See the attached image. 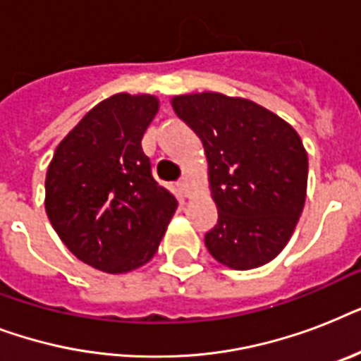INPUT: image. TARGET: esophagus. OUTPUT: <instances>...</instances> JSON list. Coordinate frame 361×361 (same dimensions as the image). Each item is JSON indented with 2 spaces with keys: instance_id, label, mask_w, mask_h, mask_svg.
Wrapping results in <instances>:
<instances>
[{
  "instance_id": "esophagus-1",
  "label": "esophagus",
  "mask_w": 361,
  "mask_h": 361,
  "mask_svg": "<svg viewBox=\"0 0 361 361\" xmlns=\"http://www.w3.org/2000/svg\"><path fill=\"white\" fill-rule=\"evenodd\" d=\"M178 189H180V192L183 197H187V192H189V180H187V178H181V180L178 181Z\"/></svg>"
}]
</instances>
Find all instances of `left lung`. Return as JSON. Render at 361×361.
I'll return each mask as SVG.
<instances>
[{
	"mask_svg": "<svg viewBox=\"0 0 361 361\" xmlns=\"http://www.w3.org/2000/svg\"><path fill=\"white\" fill-rule=\"evenodd\" d=\"M202 140L219 219L204 243L215 260L252 269L274 260L296 228L307 189L302 138L260 104L221 93L172 99Z\"/></svg>",
	"mask_w": 361,
	"mask_h": 361,
	"instance_id": "obj_1",
	"label": "left lung"
}]
</instances>
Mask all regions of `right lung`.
Instances as JSON below:
<instances>
[{
  "label": "right lung",
  "mask_w": 361,
  "mask_h": 361,
  "mask_svg": "<svg viewBox=\"0 0 361 361\" xmlns=\"http://www.w3.org/2000/svg\"><path fill=\"white\" fill-rule=\"evenodd\" d=\"M157 109L152 95L106 99L65 136L48 166L44 206L54 231L101 271L125 274L152 260L178 208L142 152Z\"/></svg>",
  "instance_id": "add662e5"
}]
</instances>
